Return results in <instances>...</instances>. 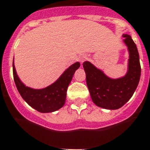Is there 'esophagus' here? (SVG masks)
Returning a JSON list of instances; mask_svg holds the SVG:
<instances>
[{
  "instance_id": "obj_1",
  "label": "esophagus",
  "mask_w": 150,
  "mask_h": 150,
  "mask_svg": "<svg viewBox=\"0 0 150 150\" xmlns=\"http://www.w3.org/2000/svg\"><path fill=\"white\" fill-rule=\"evenodd\" d=\"M87 59H88V57H87L86 55H83L79 58V61H80L81 63H83V62H84Z\"/></svg>"
}]
</instances>
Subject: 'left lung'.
Masks as SVG:
<instances>
[{
	"label": "left lung",
	"instance_id": "1",
	"mask_svg": "<svg viewBox=\"0 0 150 150\" xmlns=\"http://www.w3.org/2000/svg\"><path fill=\"white\" fill-rule=\"evenodd\" d=\"M124 42L130 53L128 71L125 77L112 79L89 62L83 63L86 82L93 102L106 109H118L131 99L140 79L141 67L136 44L128 35H123Z\"/></svg>",
	"mask_w": 150,
	"mask_h": 150
}]
</instances>
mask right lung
I'll use <instances>...</instances> for the list:
<instances>
[{
  "mask_svg": "<svg viewBox=\"0 0 150 150\" xmlns=\"http://www.w3.org/2000/svg\"><path fill=\"white\" fill-rule=\"evenodd\" d=\"M80 67L79 62L71 65L63 72L58 80L47 88L41 90L25 87L18 78L13 63V73L16 86L23 100L40 112H52L63 106L66 102L67 88L75 71Z\"/></svg>",
  "mask_w": 150,
  "mask_h": 150,
  "instance_id": "1",
  "label": "right lung"
}]
</instances>
